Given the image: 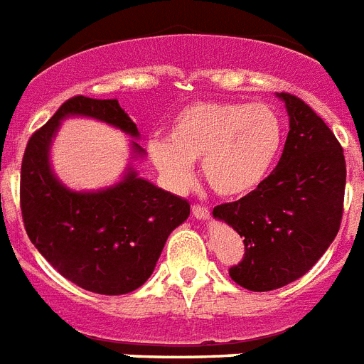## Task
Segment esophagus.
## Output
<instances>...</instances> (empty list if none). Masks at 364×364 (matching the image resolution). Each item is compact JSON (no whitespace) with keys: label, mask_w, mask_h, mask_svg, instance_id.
Wrapping results in <instances>:
<instances>
[{"label":"esophagus","mask_w":364,"mask_h":364,"mask_svg":"<svg viewBox=\"0 0 364 364\" xmlns=\"http://www.w3.org/2000/svg\"><path fill=\"white\" fill-rule=\"evenodd\" d=\"M192 215L196 218H200V220H208L209 217H211V213H209V209L205 208V205H192Z\"/></svg>","instance_id":"esophagus-1"}]
</instances>
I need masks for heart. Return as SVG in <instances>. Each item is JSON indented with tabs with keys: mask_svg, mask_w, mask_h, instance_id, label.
<instances>
[{
	"mask_svg": "<svg viewBox=\"0 0 364 364\" xmlns=\"http://www.w3.org/2000/svg\"><path fill=\"white\" fill-rule=\"evenodd\" d=\"M284 125L273 106L202 100L176 114L168 138L149 141L153 166L172 188L187 187L192 162L220 196L256 191L277 166Z\"/></svg>",
	"mask_w": 364,
	"mask_h": 364,
	"instance_id": "b5f03b06",
	"label": "heart"
}]
</instances>
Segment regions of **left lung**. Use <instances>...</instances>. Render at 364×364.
<instances>
[{"instance_id":"obj_1","label":"left lung","mask_w":364,"mask_h":364,"mask_svg":"<svg viewBox=\"0 0 364 364\" xmlns=\"http://www.w3.org/2000/svg\"><path fill=\"white\" fill-rule=\"evenodd\" d=\"M289 132L279 164L256 191L213 209L245 237V256L230 267L235 284L271 291L301 279L323 256L344 211V151L305 100L279 93Z\"/></svg>"}]
</instances>
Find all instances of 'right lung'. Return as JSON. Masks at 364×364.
Segmentation results:
<instances>
[{"mask_svg":"<svg viewBox=\"0 0 364 364\" xmlns=\"http://www.w3.org/2000/svg\"><path fill=\"white\" fill-rule=\"evenodd\" d=\"M85 115L138 138L136 123L115 99L76 95L31 134L22 159L20 208L26 232L50 265L87 291L123 295L140 288L156 265L168 235L187 220L191 205L129 168L114 187L75 192L50 168L59 123ZM136 156L144 155L132 141Z\"/></svg>","mask_w":364,"mask_h":364,"instance_id":"1","label":"right lung"}]
</instances>
